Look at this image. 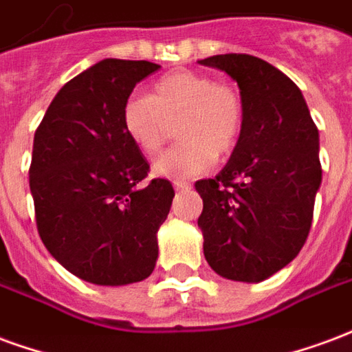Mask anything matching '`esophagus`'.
<instances>
[{
	"instance_id": "1",
	"label": "esophagus",
	"mask_w": 352,
	"mask_h": 352,
	"mask_svg": "<svg viewBox=\"0 0 352 352\" xmlns=\"http://www.w3.org/2000/svg\"><path fill=\"white\" fill-rule=\"evenodd\" d=\"M174 189L176 191H184V189H191V184L189 182H182V179H174Z\"/></svg>"
}]
</instances>
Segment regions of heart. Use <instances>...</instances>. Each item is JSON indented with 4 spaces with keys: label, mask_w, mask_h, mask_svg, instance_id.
<instances>
[{
    "label": "heart",
    "mask_w": 352,
    "mask_h": 352,
    "mask_svg": "<svg viewBox=\"0 0 352 352\" xmlns=\"http://www.w3.org/2000/svg\"><path fill=\"white\" fill-rule=\"evenodd\" d=\"M178 118L182 142L153 161L151 170L159 178L199 176L215 165L217 153H229L243 129L242 97L208 74L182 69L161 76L150 97H127L122 109L127 137L148 155L163 146L168 122Z\"/></svg>",
    "instance_id": "1"
}]
</instances>
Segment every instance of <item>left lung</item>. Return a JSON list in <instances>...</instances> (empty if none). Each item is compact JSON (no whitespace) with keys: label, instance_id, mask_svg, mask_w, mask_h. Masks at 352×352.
I'll list each match as a JSON object with an SVG mask.
<instances>
[{"label":"left lung","instance_id":"obj_1","mask_svg":"<svg viewBox=\"0 0 352 352\" xmlns=\"http://www.w3.org/2000/svg\"><path fill=\"white\" fill-rule=\"evenodd\" d=\"M240 88L243 129L229 163L199 179L204 257L221 278L258 283L285 268L306 243L322 170L319 131L294 82L250 54L199 61Z\"/></svg>","mask_w":352,"mask_h":352}]
</instances>
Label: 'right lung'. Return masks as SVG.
<instances>
[{"instance_id":"1","label":"right lung","mask_w":352,"mask_h":352,"mask_svg":"<svg viewBox=\"0 0 352 352\" xmlns=\"http://www.w3.org/2000/svg\"><path fill=\"white\" fill-rule=\"evenodd\" d=\"M159 69L101 60L56 94L33 138L30 189L41 240L88 283H137L157 263V230L174 189L163 178L140 189L150 165L123 129L122 109Z\"/></svg>"}]
</instances>
